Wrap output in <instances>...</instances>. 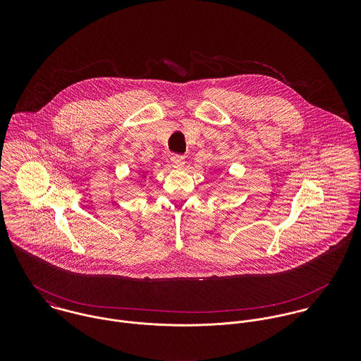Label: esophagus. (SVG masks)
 <instances>
[{
	"mask_svg": "<svg viewBox=\"0 0 361 361\" xmlns=\"http://www.w3.org/2000/svg\"><path fill=\"white\" fill-rule=\"evenodd\" d=\"M171 165L175 168V169H182L183 165H185V158L182 155H172L171 157Z\"/></svg>",
	"mask_w": 361,
	"mask_h": 361,
	"instance_id": "esophagus-1",
	"label": "esophagus"
}]
</instances>
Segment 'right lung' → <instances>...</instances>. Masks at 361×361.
Listing matches in <instances>:
<instances>
[{"instance_id": "1", "label": "right lung", "mask_w": 361, "mask_h": 361, "mask_svg": "<svg viewBox=\"0 0 361 361\" xmlns=\"http://www.w3.org/2000/svg\"><path fill=\"white\" fill-rule=\"evenodd\" d=\"M142 178H145V176H142Z\"/></svg>"}]
</instances>
